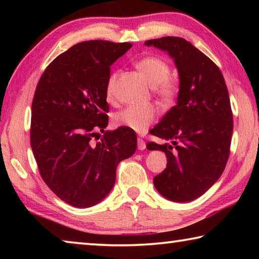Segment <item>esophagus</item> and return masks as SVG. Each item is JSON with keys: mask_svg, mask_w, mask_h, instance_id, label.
Wrapping results in <instances>:
<instances>
[{"mask_svg": "<svg viewBox=\"0 0 259 259\" xmlns=\"http://www.w3.org/2000/svg\"><path fill=\"white\" fill-rule=\"evenodd\" d=\"M137 146H138L139 151H144L146 148V143L144 142L142 138H138L137 139Z\"/></svg>", "mask_w": 259, "mask_h": 259, "instance_id": "34e87169", "label": "esophagus"}]
</instances>
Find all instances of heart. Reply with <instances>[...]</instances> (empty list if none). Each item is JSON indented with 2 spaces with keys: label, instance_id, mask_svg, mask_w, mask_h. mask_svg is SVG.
Instances as JSON below:
<instances>
[{
  "label": "heart",
  "instance_id": "heart-1",
  "mask_svg": "<svg viewBox=\"0 0 259 259\" xmlns=\"http://www.w3.org/2000/svg\"><path fill=\"white\" fill-rule=\"evenodd\" d=\"M136 68L164 103H171L177 97L178 84L176 81L169 77L170 67L165 60L155 56L145 57L137 61ZM115 81L116 74H113L109 77L106 89L109 98H112L114 95ZM156 116L157 111L152 105L144 107L129 106L114 114L113 123L115 126H124L136 133H144L148 126L154 123Z\"/></svg>",
  "mask_w": 259,
  "mask_h": 259
}]
</instances>
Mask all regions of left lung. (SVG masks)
Returning <instances> with one entry per match:
<instances>
[{"label": "left lung", "instance_id": "left-lung-1", "mask_svg": "<svg viewBox=\"0 0 259 259\" xmlns=\"http://www.w3.org/2000/svg\"><path fill=\"white\" fill-rule=\"evenodd\" d=\"M145 46L166 52L179 76L176 106L151 130L165 143L147 144L168 160L153 182L163 198L190 202L218 181L229 160L233 133L229 91L216 64L184 38H154Z\"/></svg>", "mask_w": 259, "mask_h": 259}]
</instances>
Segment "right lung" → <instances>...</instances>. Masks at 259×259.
I'll return each instance as SVG.
<instances>
[{"mask_svg":"<svg viewBox=\"0 0 259 259\" xmlns=\"http://www.w3.org/2000/svg\"><path fill=\"white\" fill-rule=\"evenodd\" d=\"M131 47L102 40L77 43L57 57L37 83L30 146L43 181L73 207L89 208L106 198L117 164L137 148L134 130H105L109 67ZM97 130L104 135L95 142Z\"/></svg>","mask_w":259,"mask_h":259,"instance_id":"obj_1","label":"right lung"}]
</instances>
